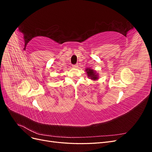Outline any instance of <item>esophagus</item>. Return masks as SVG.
<instances>
[{
  "label": "esophagus",
  "mask_w": 152,
  "mask_h": 152,
  "mask_svg": "<svg viewBox=\"0 0 152 152\" xmlns=\"http://www.w3.org/2000/svg\"><path fill=\"white\" fill-rule=\"evenodd\" d=\"M73 67L75 68H77L78 67H79V65H78L77 64H76V65H73Z\"/></svg>",
  "instance_id": "obj_1"
}]
</instances>
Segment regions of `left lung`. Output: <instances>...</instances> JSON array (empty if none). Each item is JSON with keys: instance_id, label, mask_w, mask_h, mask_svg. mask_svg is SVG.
<instances>
[{"instance_id": "8db88e82", "label": "left lung", "mask_w": 152, "mask_h": 152, "mask_svg": "<svg viewBox=\"0 0 152 152\" xmlns=\"http://www.w3.org/2000/svg\"><path fill=\"white\" fill-rule=\"evenodd\" d=\"M86 72L87 75V77L90 78V79L93 80H97L99 79V74L97 72L90 68H86Z\"/></svg>"}]
</instances>
